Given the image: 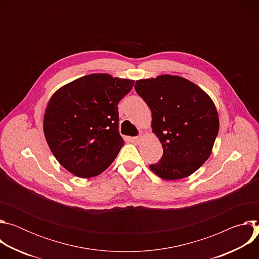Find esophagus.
<instances>
[{"label": "esophagus", "instance_id": "1", "mask_svg": "<svg viewBox=\"0 0 259 259\" xmlns=\"http://www.w3.org/2000/svg\"><path fill=\"white\" fill-rule=\"evenodd\" d=\"M142 138H143V136L142 135H138V136H136V137H134V140L136 141V142H140L141 140H142Z\"/></svg>", "mask_w": 259, "mask_h": 259}]
</instances>
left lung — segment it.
I'll return each mask as SVG.
<instances>
[{
    "mask_svg": "<svg viewBox=\"0 0 259 259\" xmlns=\"http://www.w3.org/2000/svg\"><path fill=\"white\" fill-rule=\"evenodd\" d=\"M134 88L152 110L153 132L163 146L161 160L151 170L166 180L190 176L207 161L218 134L212 99L178 76L139 80Z\"/></svg>",
    "mask_w": 259,
    "mask_h": 259,
    "instance_id": "1",
    "label": "left lung"
}]
</instances>
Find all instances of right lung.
I'll use <instances>...</instances> for the list:
<instances>
[{
    "label": "right lung",
    "instance_id": "add662e5",
    "mask_svg": "<svg viewBox=\"0 0 259 259\" xmlns=\"http://www.w3.org/2000/svg\"><path fill=\"white\" fill-rule=\"evenodd\" d=\"M133 85L132 80L92 73L52 95L44 115V134L52 154L67 171L90 178L114 162L124 144L118 103Z\"/></svg>",
    "mask_w": 259,
    "mask_h": 259
}]
</instances>
